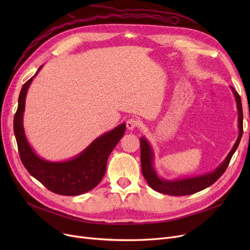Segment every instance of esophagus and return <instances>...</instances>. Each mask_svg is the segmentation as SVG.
<instances>
[{
    "label": "esophagus",
    "mask_w": 250,
    "mask_h": 250,
    "mask_svg": "<svg viewBox=\"0 0 250 250\" xmlns=\"http://www.w3.org/2000/svg\"><path fill=\"white\" fill-rule=\"evenodd\" d=\"M140 125V121L137 118H128L126 121V127L128 129H134Z\"/></svg>",
    "instance_id": "34e87169"
}]
</instances>
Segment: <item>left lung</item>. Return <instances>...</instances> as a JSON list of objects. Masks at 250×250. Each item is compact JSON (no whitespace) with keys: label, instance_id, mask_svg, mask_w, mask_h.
<instances>
[{"label":"left lung","instance_id":"8db88e82","mask_svg":"<svg viewBox=\"0 0 250 250\" xmlns=\"http://www.w3.org/2000/svg\"><path fill=\"white\" fill-rule=\"evenodd\" d=\"M231 90L235 96V100L237 102V109H238V127H239V135L236 143L226 159L223 161L222 164L219 165L213 172H209L204 175L195 176V177H189V178H182V179H176V180H166L162 179L156 173V170L153 166V158L154 153L152 150V147L150 146L149 142L142 137L140 139L141 144V164H142V172L144 177H145L146 181L150 188H152L154 190L169 194V195H188L192 194L198 191H201L209 186H212L215 183L222 174L226 171V169L229 165V162L232 158L233 154L235 153L236 149L238 148V145L240 143L242 134H243V113H242V103L241 98L237 92L235 91L233 87H231Z\"/></svg>","mask_w":250,"mask_h":250}]
</instances>
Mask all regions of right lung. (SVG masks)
Returning <instances> with one entry per match:
<instances>
[{"label":"right lung","mask_w":250,"mask_h":250,"mask_svg":"<svg viewBox=\"0 0 250 250\" xmlns=\"http://www.w3.org/2000/svg\"><path fill=\"white\" fill-rule=\"evenodd\" d=\"M35 75L26 82L20 91L18 108L14 116V134L20 159L27 171L50 191L61 195H79L93 189L106 171L107 159L125 132L122 124L95 139L75 158L62 162L42 159L30 147L23 128V112L27 90Z\"/></svg>","instance_id":"1"}]
</instances>
